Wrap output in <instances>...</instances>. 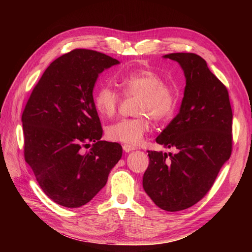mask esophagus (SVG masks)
I'll list each match as a JSON object with an SVG mask.
<instances>
[{"mask_svg": "<svg viewBox=\"0 0 252 252\" xmlns=\"http://www.w3.org/2000/svg\"><path fill=\"white\" fill-rule=\"evenodd\" d=\"M123 149H124V151L129 152V151H131V150H134L135 147H134V146H131V145L124 144V145H123Z\"/></svg>", "mask_w": 252, "mask_h": 252, "instance_id": "obj_1", "label": "esophagus"}]
</instances>
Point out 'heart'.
<instances>
[{
    "mask_svg": "<svg viewBox=\"0 0 252 252\" xmlns=\"http://www.w3.org/2000/svg\"><path fill=\"white\" fill-rule=\"evenodd\" d=\"M114 82L125 97H136L135 117L120 120L106 128V136L113 142L139 145L150 129V119L162 122L168 119L177 104V90L171 84L149 69L119 74ZM109 86L98 88L94 96V108L101 117L110 119L117 114L122 95Z\"/></svg>",
    "mask_w": 252,
    "mask_h": 252,
    "instance_id": "heart-1",
    "label": "heart"
}]
</instances>
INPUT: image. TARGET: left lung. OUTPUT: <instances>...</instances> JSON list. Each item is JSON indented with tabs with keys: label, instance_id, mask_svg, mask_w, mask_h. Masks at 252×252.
<instances>
[{
	"label": "left lung",
	"instance_id": "1",
	"mask_svg": "<svg viewBox=\"0 0 252 252\" xmlns=\"http://www.w3.org/2000/svg\"><path fill=\"white\" fill-rule=\"evenodd\" d=\"M186 78L181 109L157 143L177 152L148 150L143 187L166 211L191 207L208 193L232 152V109L229 94L206 61L191 52L169 53Z\"/></svg>",
	"mask_w": 252,
	"mask_h": 252
}]
</instances>
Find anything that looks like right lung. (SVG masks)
<instances>
[{"label": "right lung", "mask_w": 252, "mask_h": 252, "mask_svg": "<svg viewBox=\"0 0 252 252\" xmlns=\"http://www.w3.org/2000/svg\"><path fill=\"white\" fill-rule=\"evenodd\" d=\"M116 64L118 60L95 50L65 53L44 71L23 111L25 161L45 194L64 207L93 200L122 157L119 143L101 141L93 95L98 74Z\"/></svg>", "instance_id": "obj_1"}]
</instances>
